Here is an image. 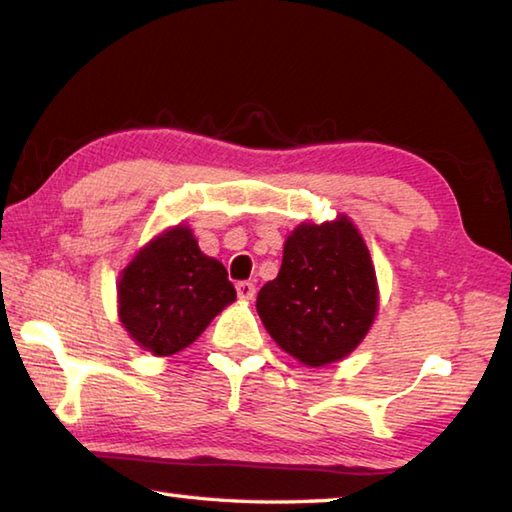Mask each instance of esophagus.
<instances>
[{
	"label": "esophagus",
	"mask_w": 512,
	"mask_h": 512,
	"mask_svg": "<svg viewBox=\"0 0 512 512\" xmlns=\"http://www.w3.org/2000/svg\"><path fill=\"white\" fill-rule=\"evenodd\" d=\"M239 299H253L255 297V284L253 282H239L237 284Z\"/></svg>",
	"instance_id": "esophagus-1"
}]
</instances>
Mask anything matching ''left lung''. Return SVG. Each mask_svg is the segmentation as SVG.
Returning <instances> with one entry per match:
<instances>
[{"label": "left lung", "mask_w": 512, "mask_h": 512, "mask_svg": "<svg viewBox=\"0 0 512 512\" xmlns=\"http://www.w3.org/2000/svg\"><path fill=\"white\" fill-rule=\"evenodd\" d=\"M377 306L370 253L346 215L326 224H299L284 244L279 275L257 295V313L270 337L313 368L353 353Z\"/></svg>", "instance_id": "left-lung-1"}]
</instances>
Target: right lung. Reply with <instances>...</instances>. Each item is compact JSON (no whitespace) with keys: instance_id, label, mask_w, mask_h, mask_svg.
Segmentation results:
<instances>
[{"instance_id":"1","label":"right lung","mask_w":512,"mask_h":512,"mask_svg":"<svg viewBox=\"0 0 512 512\" xmlns=\"http://www.w3.org/2000/svg\"><path fill=\"white\" fill-rule=\"evenodd\" d=\"M235 299L224 264L204 255L193 230L184 224L139 250L117 284L124 328L139 346L159 357L193 344Z\"/></svg>"}]
</instances>
